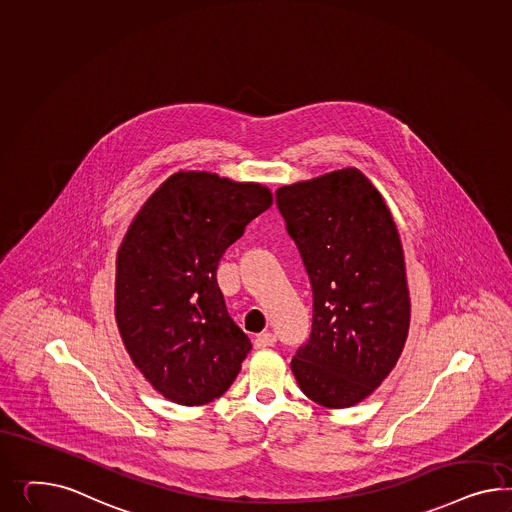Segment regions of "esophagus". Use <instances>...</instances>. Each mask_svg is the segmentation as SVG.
I'll return each instance as SVG.
<instances>
[{
    "mask_svg": "<svg viewBox=\"0 0 512 512\" xmlns=\"http://www.w3.org/2000/svg\"><path fill=\"white\" fill-rule=\"evenodd\" d=\"M276 341L277 339L274 333L263 332L255 337V346H257V348H266V346L276 345Z\"/></svg>",
    "mask_w": 512,
    "mask_h": 512,
    "instance_id": "obj_1",
    "label": "esophagus"
}]
</instances>
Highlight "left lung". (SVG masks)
<instances>
[{
	"instance_id": "1",
	"label": "left lung",
	"mask_w": 512,
	"mask_h": 512,
	"mask_svg": "<svg viewBox=\"0 0 512 512\" xmlns=\"http://www.w3.org/2000/svg\"><path fill=\"white\" fill-rule=\"evenodd\" d=\"M276 205L313 289L311 333L292 373L320 406H354L391 373L410 326L395 221L352 167L283 186Z\"/></svg>"
}]
</instances>
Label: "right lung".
Listing matches in <instances>:
<instances>
[{"instance_id": "right-lung-1", "label": "right lung", "mask_w": 512, "mask_h": 512, "mask_svg": "<svg viewBox=\"0 0 512 512\" xmlns=\"http://www.w3.org/2000/svg\"><path fill=\"white\" fill-rule=\"evenodd\" d=\"M270 205L261 184L180 171L130 223L115 317L130 358L169 401L207 404L240 373L251 341L229 317L216 274L225 249Z\"/></svg>"}]
</instances>
